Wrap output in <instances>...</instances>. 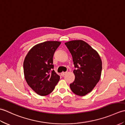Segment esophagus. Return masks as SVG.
<instances>
[{
	"label": "esophagus",
	"mask_w": 125,
	"mask_h": 125,
	"mask_svg": "<svg viewBox=\"0 0 125 125\" xmlns=\"http://www.w3.org/2000/svg\"><path fill=\"white\" fill-rule=\"evenodd\" d=\"M66 73H67V72H62V73H61V75L62 76H64Z\"/></svg>",
	"instance_id": "esophagus-1"
}]
</instances>
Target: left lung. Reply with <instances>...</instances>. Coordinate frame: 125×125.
I'll return each instance as SVG.
<instances>
[{
	"mask_svg": "<svg viewBox=\"0 0 125 125\" xmlns=\"http://www.w3.org/2000/svg\"><path fill=\"white\" fill-rule=\"evenodd\" d=\"M73 56L76 69L73 70L75 81L70 84L74 94L84 96L91 92L99 81L102 62L98 53L82 40H73L65 43Z\"/></svg>",
	"mask_w": 125,
	"mask_h": 125,
	"instance_id": "left-lung-1",
	"label": "left lung"
}]
</instances>
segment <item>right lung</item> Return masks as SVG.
Listing matches in <instances>:
<instances>
[{
	"label": "right lung",
	"mask_w": 125,
	"mask_h": 125,
	"mask_svg": "<svg viewBox=\"0 0 125 125\" xmlns=\"http://www.w3.org/2000/svg\"><path fill=\"white\" fill-rule=\"evenodd\" d=\"M61 44L58 41H46L35 45L26 55L23 71L28 85L42 96L50 94L60 80L53 65V56Z\"/></svg>",
	"instance_id": "1"
}]
</instances>
